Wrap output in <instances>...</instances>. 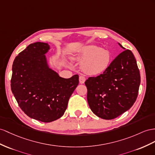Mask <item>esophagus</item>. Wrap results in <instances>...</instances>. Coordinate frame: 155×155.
<instances>
[{
	"mask_svg": "<svg viewBox=\"0 0 155 155\" xmlns=\"http://www.w3.org/2000/svg\"><path fill=\"white\" fill-rule=\"evenodd\" d=\"M85 81H86V78L84 76H82L81 75V76L79 77V82H80L81 84H84Z\"/></svg>",
	"mask_w": 155,
	"mask_h": 155,
	"instance_id": "1",
	"label": "esophagus"
}]
</instances>
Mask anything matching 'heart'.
Returning <instances> with one entry per match:
<instances>
[{"label": "heart", "instance_id": "obj_1", "mask_svg": "<svg viewBox=\"0 0 155 155\" xmlns=\"http://www.w3.org/2000/svg\"><path fill=\"white\" fill-rule=\"evenodd\" d=\"M74 59L81 63V69L87 74H100L108 68L111 60L109 51L94 45L83 47Z\"/></svg>", "mask_w": 155, "mask_h": 155}]
</instances>
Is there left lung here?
Listing matches in <instances>:
<instances>
[{
  "label": "left lung",
  "mask_w": 155,
  "mask_h": 155,
  "mask_svg": "<svg viewBox=\"0 0 155 155\" xmlns=\"http://www.w3.org/2000/svg\"><path fill=\"white\" fill-rule=\"evenodd\" d=\"M119 46L125 49L120 44ZM140 73L133 53L125 50L104 73L85 81L87 100L98 117L111 120L132 107L140 85Z\"/></svg>",
  "instance_id": "left-lung-1"
}]
</instances>
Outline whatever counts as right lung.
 Wrapping results in <instances>:
<instances>
[{
    "instance_id": "add662e5",
    "label": "right lung",
    "mask_w": 155,
    "mask_h": 155,
    "mask_svg": "<svg viewBox=\"0 0 155 155\" xmlns=\"http://www.w3.org/2000/svg\"><path fill=\"white\" fill-rule=\"evenodd\" d=\"M48 44H31L15 57L11 90L19 107L27 116L43 122L61 117L78 84V75L64 78L50 69L45 54Z\"/></svg>"
}]
</instances>
